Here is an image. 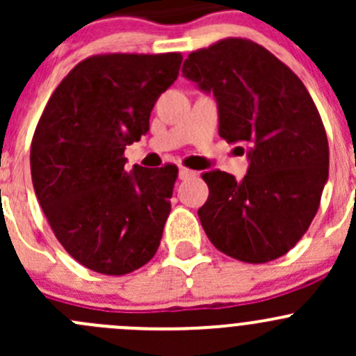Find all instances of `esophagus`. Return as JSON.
I'll return each mask as SVG.
<instances>
[{"label": "esophagus", "mask_w": 356, "mask_h": 356, "mask_svg": "<svg viewBox=\"0 0 356 356\" xmlns=\"http://www.w3.org/2000/svg\"><path fill=\"white\" fill-rule=\"evenodd\" d=\"M195 175H196V172L191 170V168H186V167L179 168V179H182V181L195 177Z\"/></svg>", "instance_id": "1"}]
</instances>
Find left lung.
<instances>
[{"mask_svg":"<svg viewBox=\"0 0 356 356\" xmlns=\"http://www.w3.org/2000/svg\"><path fill=\"white\" fill-rule=\"evenodd\" d=\"M182 75L211 91L218 134L250 145L241 181L204 172L201 225L218 251L246 264H267L303 238L329 177V143L303 82L250 39H220L189 53Z\"/></svg>","mask_w":356,"mask_h":356,"instance_id":"1","label":"left lung"}]
</instances>
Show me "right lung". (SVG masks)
<instances>
[{
  "label": "right lung",
  "mask_w": 356,
  "mask_h": 356,
  "mask_svg": "<svg viewBox=\"0 0 356 356\" xmlns=\"http://www.w3.org/2000/svg\"><path fill=\"white\" fill-rule=\"evenodd\" d=\"M181 53H105L77 63L46 103L31 145L35 196L60 245L105 275L148 264L170 213L177 165H134L125 146L149 131Z\"/></svg>",
  "instance_id": "obj_1"
}]
</instances>
